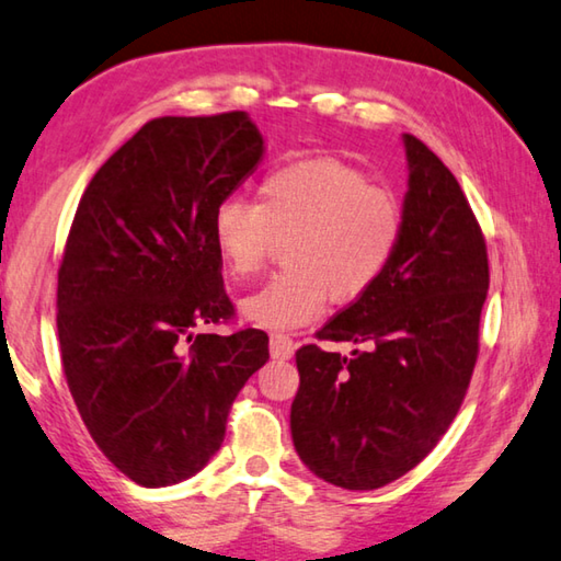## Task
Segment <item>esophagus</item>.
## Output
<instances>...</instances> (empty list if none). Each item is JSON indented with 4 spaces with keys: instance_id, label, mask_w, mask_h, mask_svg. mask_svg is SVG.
I'll list each match as a JSON object with an SVG mask.
<instances>
[{
    "instance_id": "34e87169",
    "label": "esophagus",
    "mask_w": 561,
    "mask_h": 561,
    "mask_svg": "<svg viewBox=\"0 0 561 561\" xmlns=\"http://www.w3.org/2000/svg\"><path fill=\"white\" fill-rule=\"evenodd\" d=\"M293 352H296V345L288 335H271V357L273 359H290Z\"/></svg>"
}]
</instances>
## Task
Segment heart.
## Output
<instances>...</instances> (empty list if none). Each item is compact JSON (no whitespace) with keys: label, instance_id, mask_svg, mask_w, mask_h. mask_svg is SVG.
<instances>
[{"label":"heart","instance_id":"1","mask_svg":"<svg viewBox=\"0 0 561 561\" xmlns=\"http://www.w3.org/2000/svg\"><path fill=\"white\" fill-rule=\"evenodd\" d=\"M404 204L387 186L335 157L273 167L255 204L226 199L211 219L214 249L236 280L259 275L275 241H286V273L241 300L261 328L316 320L325 300L350 306L375 288L404 236Z\"/></svg>","mask_w":561,"mask_h":561}]
</instances>
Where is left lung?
I'll return each mask as SVG.
<instances>
[{"instance_id": "8db88e82", "label": "left lung", "mask_w": 561, "mask_h": 561, "mask_svg": "<svg viewBox=\"0 0 561 561\" xmlns=\"http://www.w3.org/2000/svg\"><path fill=\"white\" fill-rule=\"evenodd\" d=\"M404 236L367 296L306 345L290 434L302 463L345 490H375L419 466L456 419L478 359L488 296L483 231L448 167L404 135Z\"/></svg>"}]
</instances>
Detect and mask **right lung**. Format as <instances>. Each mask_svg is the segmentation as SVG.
Wrapping results in <instances>:
<instances>
[{
	"label": "right lung",
	"mask_w": 561,
	"mask_h": 561,
	"mask_svg": "<svg viewBox=\"0 0 561 561\" xmlns=\"http://www.w3.org/2000/svg\"><path fill=\"white\" fill-rule=\"evenodd\" d=\"M263 157L243 111L145 123L85 186L58 268L56 328L88 434L137 485L182 483L221 448L268 335L233 316L211 219Z\"/></svg>",
	"instance_id": "1"
}]
</instances>
